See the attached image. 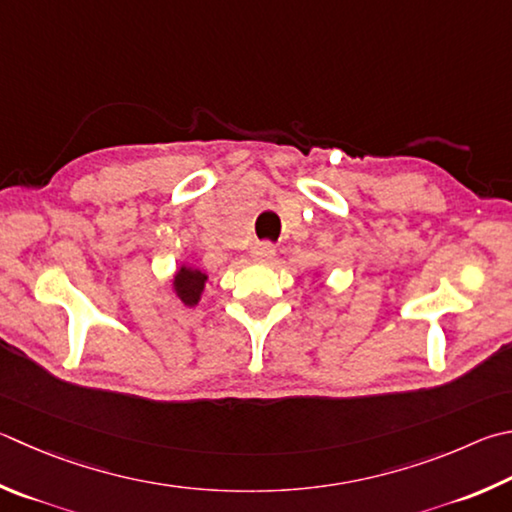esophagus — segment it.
Segmentation results:
<instances>
[{
    "mask_svg": "<svg viewBox=\"0 0 512 512\" xmlns=\"http://www.w3.org/2000/svg\"><path fill=\"white\" fill-rule=\"evenodd\" d=\"M250 257H253L257 264H268L275 257V246L271 241H259V244L250 248Z\"/></svg>",
    "mask_w": 512,
    "mask_h": 512,
    "instance_id": "34e87169",
    "label": "esophagus"
}]
</instances>
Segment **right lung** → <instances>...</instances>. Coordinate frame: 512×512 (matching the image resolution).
I'll list each match as a JSON object with an SVG mask.
<instances>
[{"label":"right lung","mask_w":512,"mask_h":512,"mask_svg":"<svg viewBox=\"0 0 512 512\" xmlns=\"http://www.w3.org/2000/svg\"><path fill=\"white\" fill-rule=\"evenodd\" d=\"M206 282H208L206 273H201L199 268L183 264L174 275L172 288H174L176 297H179L185 306H197L201 300L203 288H206Z\"/></svg>","instance_id":"1"}]
</instances>
